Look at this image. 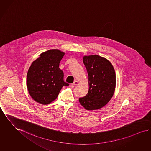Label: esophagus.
<instances>
[{"label": "esophagus", "instance_id": "esophagus-1", "mask_svg": "<svg viewBox=\"0 0 151 151\" xmlns=\"http://www.w3.org/2000/svg\"><path fill=\"white\" fill-rule=\"evenodd\" d=\"M79 82L78 81H75L72 84V85H73V86H78V85H79Z\"/></svg>", "mask_w": 151, "mask_h": 151}]
</instances>
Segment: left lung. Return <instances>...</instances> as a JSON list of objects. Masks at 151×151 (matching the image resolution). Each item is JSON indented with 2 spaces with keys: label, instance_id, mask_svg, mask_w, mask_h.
<instances>
[{
  "label": "left lung",
  "instance_id": "8db88e82",
  "mask_svg": "<svg viewBox=\"0 0 151 151\" xmlns=\"http://www.w3.org/2000/svg\"><path fill=\"white\" fill-rule=\"evenodd\" d=\"M83 61L88 75L89 89L79 101L87 110H97L105 106L114 95L116 86L115 69L111 62L97 55L84 56Z\"/></svg>",
  "mask_w": 151,
  "mask_h": 151
}]
</instances>
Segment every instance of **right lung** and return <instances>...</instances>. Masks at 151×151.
<instances>
[{"label": "right lung", "instance_id": "right-lung-1", "mask_svg": "<svg viewBox=\"0 0 151 151\" xmlns=\"http://www.w3.org/2000/svg\"><path fill=\"white\" fill-rule=\"evenodd\" d=\"M65 53L51 49L41 53L32 63L27 74V87L34 100L42 105L50 104L57 98L63 86L64 73L59 68Z\"/></svg>", "mask_w": 151, "mask_h": 151}]
</instances>
